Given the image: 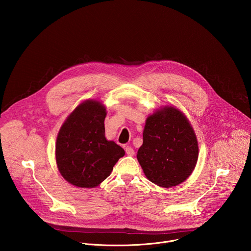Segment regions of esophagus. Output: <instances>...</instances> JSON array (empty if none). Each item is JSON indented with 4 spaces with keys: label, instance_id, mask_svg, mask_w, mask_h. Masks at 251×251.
<instances>
[{
    "label": "esophagus",
    "instance_id": "esophagus-1",
    "mask_svg": "<svg viewBox=\"0 0 251 251\" xmlns=\"http://www.w3.org/2000/svg\"><path fill=\"white\" fill-rule=\"evenodd\" d=\"M125 152H126V154L128 155V156H133L134 155V150H133V148L132 147H130V146H126L125 147Z\"/></svg>",
    "mask_w": 251,
    "mask_h": 251
}]
</instances>
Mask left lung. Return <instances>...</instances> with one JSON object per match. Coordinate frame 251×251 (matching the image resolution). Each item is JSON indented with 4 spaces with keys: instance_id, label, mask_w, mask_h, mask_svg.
Returning a JSON list of instances; mask_svg holds the SVG:
<instances>
[{
    "instance_id": "obj_1",
    "label": "left lung",
    "mask_w": 251,
    "mask_h": 251,
    "mask_svg": "<svg viewBox=\"0 0 251 251\" xmlns=\"http://www.w3.org/2000/svg\"><path fill=\"white\" fill-rule=\"evenodd\" d=\"M199 157L195 131L183 112L166 106L150 115L137 159L148 180L162 188L185 182Z\"/></svg>"
}]
</instances>
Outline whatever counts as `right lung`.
I'll list each match as a JSON object with an SVG mask.
<instances>
[{"label": "right lung", "instance_id": "add662e5", "mask_svg": "<svg viewBox=\"0 0 251 251\" xmlns=\"http://www.w3.org/2000/svg\"><path fill=\"white\" fill-rule=\"evenodd\" d=\"M105 117V106L89 99L79 104L62 124L56 139L55 160L69 184L97 187L125 155L115 142L106 140Z\"/></svg>", "mask_w": 251, "mask_h": 251}]
</instances>
